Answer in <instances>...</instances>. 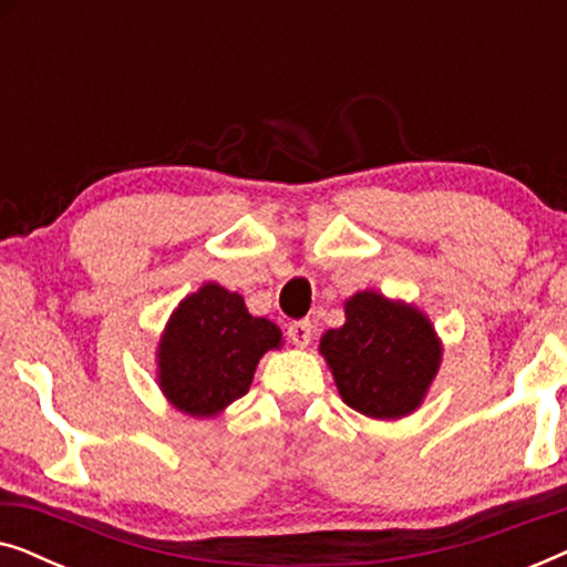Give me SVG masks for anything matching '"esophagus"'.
Here are the masks:
<instances>
[{
    "label": "esophagus",
    "instance_id": "obj_1",
    "mask_svg": "<svg viewBox=\"0 0 567 567\" xmlns=\"http://www.w3.org/2000/svg\"><path fill=\"white\" fill-rule=\"evenodd\" d=\"M286 336L297 348H307L309 340H312V322L309 320H299V322H291L289 328H286Z\"/></svg>",
    "mask_w": 567,
    "mask_h": 567
}]
</instances>
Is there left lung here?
<instances>
[{"mask_svg":"<svg viewBox=\"0 0 567 567\" xmlns=\"http://www.w3.org/2000/svg\"><path fill=\"white\" fill-rule=\"evenodd\" d=\"M441 351L421 309L377 291L346 299V324L320 340L340 398L377 421H398L421 408L439 374Z\"/></svg>","mask_w":567,"mask_h":567,"instance_id":"left-lung-1","label":"left lung"}]
</instances>
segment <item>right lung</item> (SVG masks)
Listing matches in <instances>:
<instances>
[{"instance_id":"add662e5","label":"right lung","mask_w":567,"mask_h":567,"mask_svg":"<svg viewBox=\"0 0 567 567\" xmlns=\"http://www.w3.org/2000/svg\"><path fill=\"white\" fill-rule=\"evenodd\" d=\"M281 348V330L247 312L245 299L204 284L169 317L157 348V382L169 405L214 417L250 390L262 353Z\"/></svg>"}]
</instances>
